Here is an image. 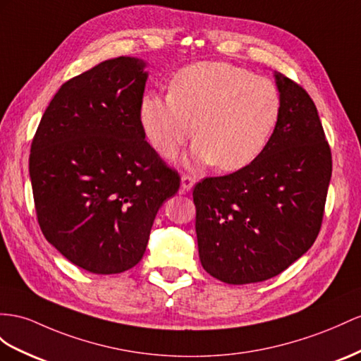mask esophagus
<instances>
[{
	"label": "esophagus",
	"mask_w": 361,
	"mask_h": 361,
	"mask_svg": "<svg viewBox=\"0 0 361 361\" xmlns=\"http://www.w3.org/2000/svg\"><path fill=\"white\" fill-rule=\"evenodd\" d=\"M193 184H195V180L190 175H183L181 177V190L183 192H190V189L193 188Z\"/></svg>",
	"instance_id": "obj_1"
}]
</instances>
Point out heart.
Returning a JSON list of instances; mask_svg holds the SVG:
<instances>
[{"label":"heart","mask_w":361,"mask_h":361,"mask_svg":"<svg viewBox=\"0 0 361 361\" xmlns=\"http://www.w3.org/2000/svg\"><path fill=\"white\" fill-rule=\"evenodd\" d=\"M279 113L271 80L227 62H197L173 76L169 96H145L138 118L146 140L164 159H173L193 134V163L233 172L264 152Z\"/></svg>","instance_id":"heart-1"}]
</instances>
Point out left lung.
Here are the masks:
<instances>
[{
	"instance_id": "left-lung-1",
	"label": "left lung",
	"mask_w": 361,
	"mask_h": 361,
	"mask_svg": "<svg viewBox=\"0 0 361 361\" xmlns=\"http://www.w3.org/2000/svg\"><path fill=\"white\" fill-rule=\"evenodd\" d=\"M281 113L264 152L245 168L193 189L202 269L244 285L274 277L307 253L320 232L332 172L317 108L274 71Z\"/></svg>"
}]
</instances>
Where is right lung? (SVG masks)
Wrapping results in <instances>:
<instances>
[{
  "instance_id": "obj_1",
  "label": "right lung",
  "mask_w": 361,
  "mask_h": 361,
  "mask_svg": "<svg viewBox=\"0 0 361 361\" xmlns=\"http://www.w3.org/2000/svg\"><path fill=\"white\" fill-rule=\"evenodd\" d=\"M146 62L120 56L63 84L32 142L29 171L45 239L96 274L140 262L157 212L180 189L138 118Z\"/></svg>"
}]
</instances>
